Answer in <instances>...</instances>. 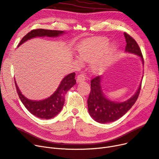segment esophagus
<instances>
[{
  "instance_id": "34e87169",
  "label": "esophagus",
  "mask_w": 159,
  "mask_h": 159,
  "mask_svg": "<svg viewBox=\"0 0 159 159\" xmlns=\"http://www.w3.org/2000/svg\"><path fill=\"white\" fill-rule=\"evenodd\" d=\"M85 80V76L84 74H79L77 77V82L80 83V82L84 81Z\"/></svg>"
}]
</instances>
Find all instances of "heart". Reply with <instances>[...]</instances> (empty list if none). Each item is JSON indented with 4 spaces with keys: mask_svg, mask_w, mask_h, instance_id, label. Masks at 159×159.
Here are the masks:
<instances>
[{
    "mask_svg": "<svg viewBox=\"0 0 159 159\" xmlns=\"http://www.w3.org/2000/svg\"><path fill=\"white\" fill-rule=\"evenodd\" d=\"M106 37H93L82 41L78 46L79 57L84 61H90L91 68L98 72L103 69L115 50L114 44H108Z\"/></svg>",
    "mask_w": 159,
    "mask_h": 159,
    "instance_id": "obj_1",
    "label": "heart"
}]
</instances>
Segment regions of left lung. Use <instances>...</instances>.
Returning a JSON list of instances; mask_svg holds the SVG:
<instances>
[{"instance_id": "left-lung-1", "label": "left lung", "mask_w": 159, "mask_h": 159, "mask_svg": "<svg viewBox=\"0 0 159 159\" xmlns=\"http://www.w3.org/2000/svg\"><path fill=\"white\" fill-rule=\"evenodd\" d=\"M124 34L126 41L125 51L140 57L144 64L143 57L138 43L132 37L126 33ZM101 82V76H96L91 80V91L87 99L89 113L98 123L105 124L114 122L123 116L134 105L139 95L141 83L135 95L129 99L122 102H116L108 99L103 94Z\"/></svg>"}]
</instances>
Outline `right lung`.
<instances>
[{
  "mask_svg": "<svg viewBox=\"0 0 159 159\" xmlns=\"http://www.w3.org/2000/svg\"><path fill=\"white\" fill-rule=\"evenodd\" d=\"M63 31L48 30L43 29L33 30L27 33L20 42L18 47L21 45L25 41L36 37H58L62 35ZM75 74L71 73L66 76L61 81L57 91L48 98L42 101H31L25 97L21 91L14 80L16 91L18 94L20 100L24 104L25 107L34 116L44 119H50L56 116L61 111L64 104V97L68 91L76 83L75 80ZM15 80V79H14Z\"/></svg>",
  "mask_w": 159,
  "mask_h": 159,
  "instance_id": "add662e5",
  "label": "right lung"
}]
</instances>
